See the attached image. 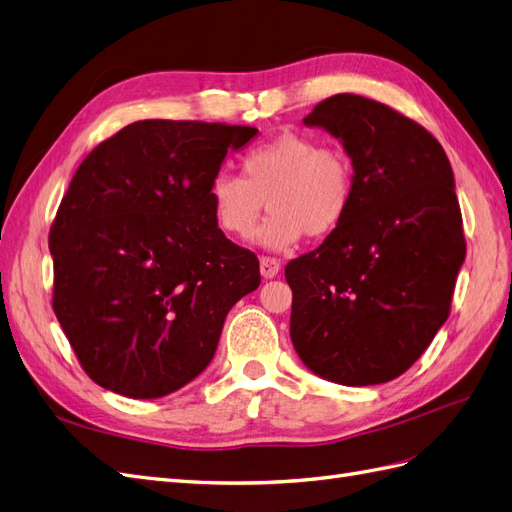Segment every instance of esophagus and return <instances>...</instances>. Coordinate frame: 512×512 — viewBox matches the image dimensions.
Listing matches in <instances>:
<instances>
[{
    "label": "esophagus",
    "instance_id": "obj_1",
    "mask_svg": "<svg viewBox=\"0 0 512 512\" xmlns=\"http://www.w3.org/2000/svg\"><path fill=\"white\" fill-rule=\"evenodd\" d=\"M280 260H275L271 256H262L260 258V275L265 277V280H271L277 273H280Z\"/></svg>",
    "mask_w": 512,
    "mask_h": 512
}]
</instances>
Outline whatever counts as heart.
<instances>
[{
	"label": "heart",
	"mask_w": 512,
	"mask_h": 512,
	"mask_svg": "<svg viewBox=\"0 0 512 512\" xmlns=\"http://www.w3.org/2000/svg\"><path fill=\"white\" fill-rule=\"evenodd\" d=\"M271 209L258 239L288 250L303 235L331 237L354 203V166L342 149L314 136L284 130L241 158V177L215 175L209 183L213 222L232 239H250L260 213Z\"/></svg>",
	"instance_id": "1"
}]
</instances>
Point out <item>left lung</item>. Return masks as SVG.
<instances>
[{
	"instance_id": "1",
	"label": "left lung",
	"mask_w": 512,
	"mask_h": 512,
	"mask_svg": "<svg viewBox=\"0 0 512 512\" xmlns=\"http://www.w3.org/2000/svg\"><path fill=\"white\" fill-rule=\"evenodd\" d=\"M303 123L342 141L354 203L318 250L286 265L292 346L331 382H389L451 314L466 258L453 168L421 123L363 96L322 100Z\"/></svg>"
}]
</instances>
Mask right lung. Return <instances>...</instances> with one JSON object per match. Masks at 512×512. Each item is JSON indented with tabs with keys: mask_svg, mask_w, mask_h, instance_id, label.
<instances>
[{
	"mask_svg": "<svg viewBox=\"0 0 512 512\" xmlns=\"http://www.w3.org/2000/svg\"><path fill=\"white\" fill-rule=\"evenodd\" d=\"M256 128L145 119L76 170L49 232L53 312L85 374L164 397L215 354L226 314L260 286L254 252L224 237L209 183Z\"/></svg>",
	"mask_w": 512,
	"mask_h": 512,
	"instance_id": "right-lung-1",
	"label": "right lung"
}]
</instances>
